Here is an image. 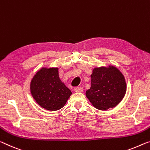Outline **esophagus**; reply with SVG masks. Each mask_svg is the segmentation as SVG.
<instances>
[{"instance_id": "34e87169", "label": "esophagus", "mask_w": 150, "mask_h": 150, "mask_svg": "<svg viewBox=\"0 0 150 150\" xmlns=\"http://www.w3.org/2000/svg\"><path fill=\"white\" fill-rule=\"evenodd\" d=\"M74 91L76 93H82L83 91V88L82 87H76V88H74Z\"/></svg>"}]
</instances>
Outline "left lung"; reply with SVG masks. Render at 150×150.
Returning <instances> with one entry per match:
<instances>
[{
    "instance_id": "1",
    "label": "left lung",
    "mask_w": 150,
    "mask_h": 150,
    "mask_svg": "<svg viewBox=\"0 0 150 150\" xmlns=\"http://www.w3.org/2000/svg\"><path fill=\"white\" fill-rule=\"evenodd\" d=\"M91 77V86L86 96L96 109L106 110L114 108L123 100L127 91L126 81L115 66L94 68Z\"/></svg>"
}]
</instances>
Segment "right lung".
Instances as JSON below:
<instances>
[{
	"instance_id": "1",
	"label": "right lung",
	"mask_w": 150,
	"mask_h": 150,
	"mask_svg": "<svg viewBox=\"0 0 150 150\" xmlns=\"http://www.w3.org/2000/svg\"><path fill=\"white\" fill-rule=\"evenodd\" d=\"M31 95L46 110H57L66 105L72 92L59 77L58 68H41L30 83Z\"/></svg>"
}]
</instances>
